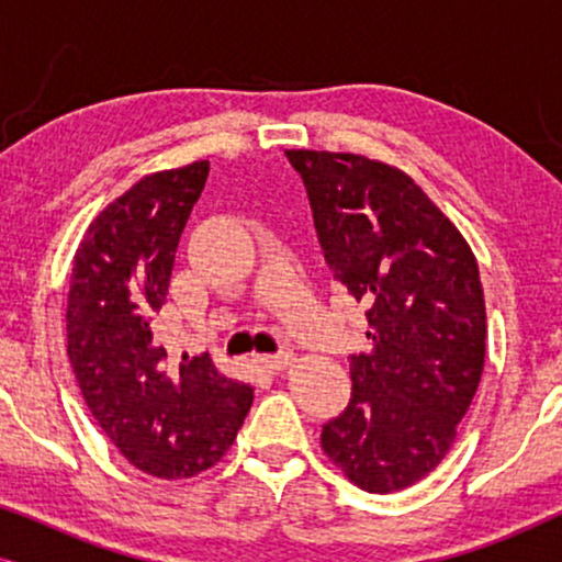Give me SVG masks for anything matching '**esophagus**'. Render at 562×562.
<instances>
[{
  "instance_id": "obj_1",
  "label": "esophagus",
  "mask_w": 562,
  "mask_h": 562,
  "mask_svg": "<svg viewBox=\"0 0 562 562\" xmlns=\"http://www.w3.org/2000/svg\"><path fill=\"white\" fill-rule=\"evenodd\" d=\"M294 352H279V356H263L260 358V363L266 368H271V371H286V368L294 363Z\"/></svg>"
}]
</instances>
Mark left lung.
<instances>
[{"label":"left lung","instance_id":"8db88e82","mask_svg":"<svg viewBox=\"0 0 562 562\" xmlns=\"http://www.w3.org/2000/svg\"><path fill=\"white\" fill-rule=\"evenodd\" d=\"M335 279L368 306L371 352L322 450L371 494L442 463L483 373L486 302L471 245L409 173L358 153L286 150Z\"/></svg>","mask_w":562,"mask_h":562}]
</instances>
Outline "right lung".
I'll return each mask as SVG.
<instances>
[{
  "label": "right lung",
  "mask_w": 562,
  "mask_h": 562,
  "mask_svg": "<svg viewBox=\"0 0 562 562\" xmlns=\"http://www.w3.org/2000/svg\"><path fill=\"white\" fill-rule=\"evenodd\" d=\"M210 160L145 176L91 220L74 256L66 350L91 417L137 471L194 479L220 463L252 404L210 352L156 340L176 248Z\"/></svg>",
  "instance_id": "obj_1"
}]
</instances>
